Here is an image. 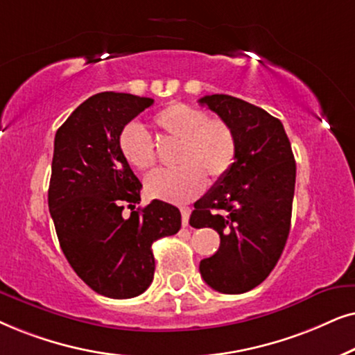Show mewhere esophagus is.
Listing matches in <instances>:
<instances>
[{"label":"esophagus","instance_id":"1","mask_svg":"<svg viewBox=\"0 0 355 355\" xmlns=\"http://www.w3.org/2000/svg\"><path fill=\"white\" fill-rule=\"evenodd\" d=\"M180 212H182V224H183V227H187L188 225V219H190V207L182 206L180 207Z\"/></svg>","mask_w":355,"mask_h":355}]
</instances>
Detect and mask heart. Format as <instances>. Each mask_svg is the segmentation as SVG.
<instances>
[{"label":"heart","mask_w":355,"mask_h":355,"mask_svg":"<svg viewBox=\"0 0 355 355\" xmlns=\"http://www.w3.org/2000/svg\"><path fill=\"white\" fill-rule=\"evenodd\" d=\"M154 128L170 141H177L175 168L155 170L144 180L150 198L187 202L205 188V177L219 182L230 172L237 157V139L229 123L209 118L201 108L173 102L153 118ZM118 149L131 167L146 172L155 164L150 136L136 123H130L118 136Z\"/></svg>","instance_id":"1"}]
</instances>
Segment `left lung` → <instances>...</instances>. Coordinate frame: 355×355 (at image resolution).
Returning a JSON list of instances; mask_svg holds the SVG:
<instances>
[{
  "label": "left lung",
  "mask_w": 355,
  "mask_h": 355,
  "mask_svg": "<svg viewBox=\"0 0 355 355\" xmlns=\"http://www.w3.org/2000/svg\"><path fill=\"white\" fill-rule=\"evenodd\" d=\"M229 123L237 139L230 172L195 202L190 224L212 227L220 247L201 259L200 272L222 294H243L276 266L291 230L295 160L282 123L242 98L214 94L200 98Z\"/></svg>",
  "instance_id": "1"
}]
</instances>
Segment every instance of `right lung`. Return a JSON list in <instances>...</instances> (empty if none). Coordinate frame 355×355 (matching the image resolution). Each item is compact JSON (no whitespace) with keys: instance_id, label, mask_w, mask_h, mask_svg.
<instances>
[{"instance_id":"obj_1","label":"right lung","mask_w":355,"mask_h":355,"mask_svg":"<svg viewBox=\"0 0 355 355\" xmlns=\"http://www.w3.org/2000/svg\"><path fill=\"white\" fill-rule=\"evenodd\" d=\"M154 103L149 97L101 92L71 113L55 135L49 207L60 247L97 294L131 299L153 282V243L177 234L178 207L141 201V182L118 149V136ZM132 207L130 218L121 214Z\"/></svg>"}]
</instances>
